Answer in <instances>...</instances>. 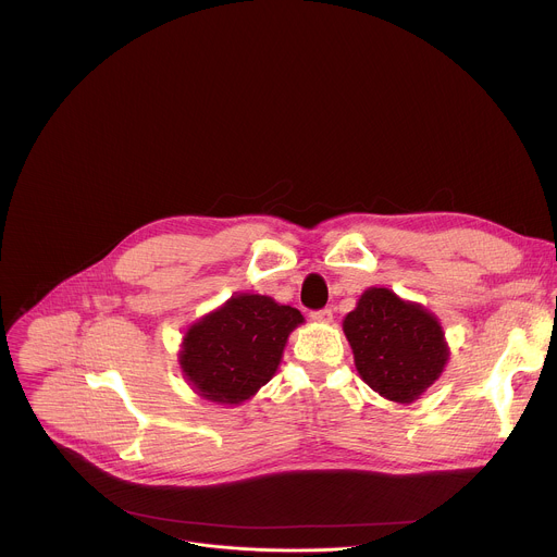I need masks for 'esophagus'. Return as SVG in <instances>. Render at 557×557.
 Listing matches in <instances>:
<instances>
[{"mask_svg": "<svg viewBox=\"0 0 557 557\" xmlns=\"http://www.w3.org/2000/svg\"><path fill=\"white\" fill-rule=\"evenodd\" d=\"M310 320L317 324H331L333 322V310L324 308V310H314L310 312Z\"/></svg>", "mask_w": 557, "mask_h": 557, "instance_id": "34e87169", "label": "esophagus"}]
</instances>
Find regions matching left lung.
Here are the masks:
<instances>
[{
    "instance_id": "8db88e82",
    "label": "left lung",
    "mask_w": 557,
    "mask_h": 557,
    "mask_svg": "<svg viewBox=\"0 0 557 557\" xmlns=\"http://www.w3.org/2000/svg\"><path fill=\"white\" fill-rule=\"evenodd\" d=\"M359 376L394 404H414L449 361L438 317L389 288L370 286L344 317Z\"/></svg>"
}]
</instances>
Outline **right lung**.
<instances>
[{"label": "right lung", "mask_w": 557, "mask_h": 557, "mask_svg": "<svg viewBox=\"0 0 557 557\" xmlns=\"http://www.w3.org/2000/svg\"><path fill=\"white\" fill-rule=\"evenodd\" d=\"M304 314L269 295L235 293L194 322L178 363L191 389L220 406H240L280 368L288 335Z\"/></svg>", "instance_id": "obj_1"}]
</instances>
